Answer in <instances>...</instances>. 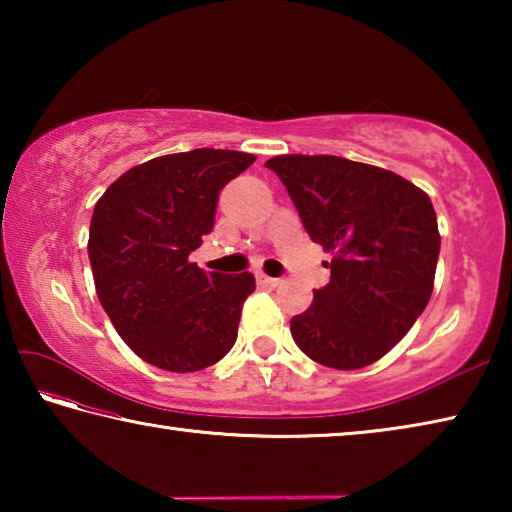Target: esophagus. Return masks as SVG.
I'll use <instances>...</instances> for the list:
<instances>
[{
	"instance_id": "obj_1",
	"label": "esophagus",
	"mask_w": 512,
	"mask_h": 512,
	"mask_svg": "<svg viewBox=\"0 0 512 512\" xmlns=\"http://www.w3.org/2000/svg\"><path fill=\"white\" fill-rule=\"evenodd\" d=\"M257 282L264 284V287H280V284H282L280 277H268L264 273H257Z\"/></svg>"
}]
</instances>
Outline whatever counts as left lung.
Returning a JSON list of instances; mask_svg holds the SVG:
<instances>
[{"mask_svg":"<svg viewBox=\"0 0 512 512\" xmlns=\"http://www.w3.org/2000/svg\"><path fill=\"white\" fill-rule=\"evenodd\" d=\"M314 244L332 253L329 284L291 318L298 348L320 366H370L427 307L440 253L431 198L409 180L336 155L266 162Z\"/></svg>","mask_w":512,"mask_h":512,"instance_id":"8db88e82","label":"left lung"}]
</instances>
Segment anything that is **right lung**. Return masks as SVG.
I'll use <instances>...</instances> for the list:
<instances>
[{
	"label": "right lung",
	"mask_w": 512,
	"mask_h": 512,
	"mask_svg": "<svg viewBox=\"0 0 512 512\" xmlns=\"http://www.w3.org/2000/svg\"><path fill=\"white\" fill-rule=\"evenodd\" d=\"M255 155L194 149L128 169L90 221L88 255L101 307L137 357L169 372L212 366L237 341L253 273L189 262L214 225L219 192Z\"/></svg>",
	"instance_id": "add662e5"
}]
</instances>
